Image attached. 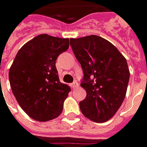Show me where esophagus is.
Listing matches in <instances>:
<instances>
[{"instance_id":"obj_1","label":"esophagus","mask_w":147,"mask_h":147,"mask_svg":"<svg viewBox=\"0 0 147 147\" xmlns=\"http://www.w3.org/2000/svg\"><path fill=\"white\" fill-rule=\"evenodd\" d=\"M78 87H79V84H78L76 81H75L73 82L72 84H71V88L72 89H75V88H76Z\"/></svg>"}]
</instances>
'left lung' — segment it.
I'll list each match as a JSON object with an SVG mask.
<instances>
[{
    "label": "left lung",
    "instance_id": "left-lung-1",
    "mask_svg": "<svg viewBox=\"0 0 147 147\" xmlns=\"http://www.w3.org/2000/svg\"><path fill=\"white\" fill-rule=\"evenodd\" d=\"M70 45L84 72L80 86L87 92L80 102L82 113L96 122L113 117L123 102L129 71L125 58L100 36L71 38Z\"/></svg>",
    "mask_w": 147,
    "mask_h": 147
}]
</instances>
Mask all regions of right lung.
Returning <instances> with one entry per match:
<instances>
[{"label": "right lung", "mask_w": 147, "mask_h": 147, "mask_svg": "<svg viewBox=\"0 0 147 147\" xmlns=\"http://www.w3.org/2000/svg\"><path fill=\"white\" fill-rule=\"evenodd\" d=\"M69 47V39L46 34L18 51L9 71L11 89L31 118L47 121L59 117L71 88L59 81L55 62Z\"/></svg>", "instance_id": "right-lung-1"}]
</instances>
